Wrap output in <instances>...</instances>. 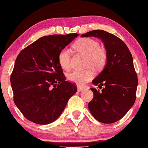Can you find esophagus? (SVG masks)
<instances>
[{
  "instance_id": "1",
  "label": "esophagus",
  "mask_w": 148,
  "mask_h": 148,
  "mask_svg": "<svg viewBox=\"0 0 148 148\" xmlns=\"http://www.w3.org/2000/svg\"><path fill=\"white\" fill-rule=\"evenodd\" d=\"M77 90L79 92H81V91H83V90H84L85 88H83V87H81V86H78Z\"/></svg>"
}]
</instances>
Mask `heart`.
Wrapping results in <instances>:
<instances>
[{
	"mask_svg": "<svg viewBox=\"0 0 148 148\" xmlns=\"http://www.w3.org/2000/svg\"><path fill=\"white\" fill-rule=\"evenodd\" d=\"M74 49L80 53L88 56V66H92L100 69L106 61V53L99 47V43L97 40L90 38H83L78 40L74 45ZM60 66L64 70H69L71 67V56L69 50L64 48L60 51L58 56ZM94 75L93 69L85 70H75L68 76V79L72 83L79 85H85L91 80Z\"/></svg>",
	"mask_w": 148,
	"mask_h": 148,
	"instance_id": "heart-1",
	"label": "heart"
}]
</instances>
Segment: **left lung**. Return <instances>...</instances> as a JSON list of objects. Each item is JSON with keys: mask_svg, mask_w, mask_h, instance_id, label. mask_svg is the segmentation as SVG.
<instances>
[{"mask_svg": "<svg viewBox=\"0 0 148 148\" xmlns=\"http://www.w3.org/2000/svg\"><path fill=\"white\" fill-rule=\"evenodd\" d=\"M101 39L106 50L105 68L92 81L103 88L101 92L91 88L94 93L88 108L92 116L103 123H112L123 118L136 100L138 79L133 58L125 42L115 35L101 29L83 34L81 37Z\"/></svg>", "mask_w": 148, "mask_h": 148, "instance_id": "1", "label": "left lung"}]
</instances>
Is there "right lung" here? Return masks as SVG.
I'll use <instances>...</instances> for the list:
<instances>
[{
	"instance_id": "1",
	"label": "right lung",
	"mask_w": 148,
	"mask_h": 148,
	"mask_svg": "<svg viewBox=\"0 0 148 148\" xmlns=\"http://www.w3.org/2000/svg\"><path fill=\"white\" fill-rule=\"evenodd\" d=\"M79 34L41 37L18 55L10 77L16 106L27 119L39 125L56 121L77 92L65 81L58 56Z\"/></svg>"
}]
</instances>
